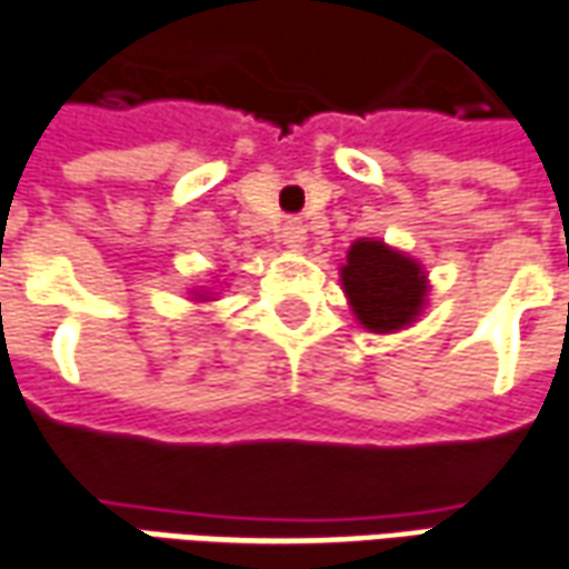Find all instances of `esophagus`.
I'll return each instance as SVG.
<instances>
[{
    "label": "esophagus",
    "mask_w": 569,
    "mask_h": 569,
    "mask_svg": "<svg viewBox=\"0 0 569 569\" xmlns=\"http://www.w3.org/2000/svg\"><path fill=\"white\" fill-rule=\"evenodd\" d=\"M305 240H308V228L301 224V221H286L283 224V243L289 246V249H301L305 246Z\"/></svg>",
    "instance_id": "obj_1"
}]
</instances>
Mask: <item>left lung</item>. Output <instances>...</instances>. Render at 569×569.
I'll return each instance as SVG.
<instances>
[{
  "label": "left lung",
  "mask_w": 569,
  "mask_h": 569,
  "mask_svg": "<svg viewBox=\"0 0 569 569\" xmlns=\"http://www.w3.org/2000/svg\"><path fill=\"white\" fill-rule=\"evenodd\" d=\"M341 289L369 332H397L416 323L428 296V273L416 258L381 240H357L341 264Z\"/></svg>",
  "instance_id": "obj_1"
}]
</instances>
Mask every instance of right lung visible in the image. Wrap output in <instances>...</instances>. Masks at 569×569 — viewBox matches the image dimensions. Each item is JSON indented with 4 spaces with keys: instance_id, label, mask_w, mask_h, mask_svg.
Here are the masks:
<instances>
[{
    "instance_id": "add662e5",
    "label": "right lung",
    "mask_w": 569,
    "mask_h": 569,
    "mask_svg": "<svg viewBox=\"0 0 569 569\" xmlns=\"http://www.w3.org/2000/svg\"><path fill=\"white\" fill-rule=\"evenodd\" d=\"M200 301H209V296H200Z\"/></svg>"
}]
</instances>
